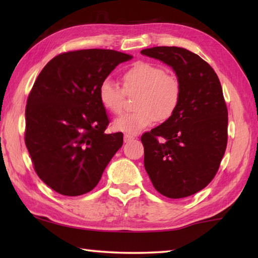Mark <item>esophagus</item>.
<instances>
[{
    "instance_id": "1",
    "label": "esophagus",
    "mask_w": 258,
    "mask_h": 258,
    "mask_svg": "<svg viewBox=\"0 0 258 258\" xmlns=\"http://www.w3.org/2000/svg\"><path fill=\"white\" fill-rule=\"evenodd\" d=\"M134 139H135V138L133 137V135H131V134H125V135H124V142H125V143L133 141Z\"/></svg>"
}]
</instances>
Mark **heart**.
<instances>
[{"label":"heart","mask_w":258,"mask_h":258,"mask_svg":"<svg viewBox=\"0 0 258 258\" xmlns=\"http://www.w3.org/2000/svg\"><path fill=\"white\" fill-rule=\"evenodd\" d=\"M139 94L134 102L137 111L113 121V128L126 134H138L158 119L167 120L175 113L182 98L178 77L158 63L138 61L123 74V87L110 80L99 86V100L113 115L124 110L126 94Z\"/></svg>","instance_id":"1"}]
</instances>
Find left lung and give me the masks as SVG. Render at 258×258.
I'll return each mask as SVG.
<instances>
[{"label":"left lung","instance_id":"8db88e82","mask_svg":"<svg viewBox=\"0 0 258 258\" xmlns=\"http://www.w3.org/2000/svg\"><path fill=\"white\" fill-rule=\"evenodd\" d=\"M171 66L182 85L171 118L141 137L145 168L155 189L177 199L197 194L216 175L228 143V108L220 80L206 61L182 47L141 51Z\"/></svg>","mask_w":258,"mask_h":258}]
</instances>
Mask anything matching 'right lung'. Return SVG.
Returning a JSON list of instances; mask_svg holds the SVG:
<instances>
[{
	"mask_svg": "<svg viewBox=\"0 0 258 258\" xmlns=\"http://www.w3.org/2000/svg\"><path fill=\"white\" fill-rule=\"evenodd\" d=\"M130 59L115 50L63 52L35 81L26 104L25 143L38 177L58 194L75 197L93 190L123 146V133H104L109 118L98 91Z\"/></svg>",
	"mask_w": 258,
	"mask_h": 258,
	"instance_id": "add662e5",
	"label": "right lung"
}]
</instances>
